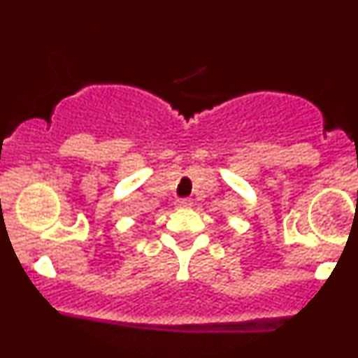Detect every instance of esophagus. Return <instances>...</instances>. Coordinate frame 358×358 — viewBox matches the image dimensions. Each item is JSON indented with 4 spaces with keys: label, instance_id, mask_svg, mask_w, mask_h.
<instances>
[{
    "label": "esophagus",
    "instance_id": "34e87169",
    "mask_svg": "<svg viewBox=\"0 0 358 358\" xmlns=\"http://www.w3.org/2000/svg\"><path fill=\"white\" fill-rule=\"evenodd\" d=\"M194 202L189 197H183V199H176V208H190Z\"/></svg>",
    "mask_w": 358,
    "mask_h": 358
}]
</instances>
